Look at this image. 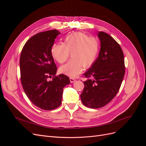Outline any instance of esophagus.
Listing matches in <instances>:
<instances>
[{
  "instance_id": "34e87169",
  "label": "esophagus",
  "mask_w": 146,
  "mask_h": 146,
  "mask_svg": "<svg viewBox=\"0 0 146 146\" xmlns=\"http://www.w3.org/2000/svg\"><path fill=\"white\" fill-rule=\"evenodd\" d=\"M70 81L71 83H74L76 81V79L72 78H70Z\"/></svg>"
}]
</instances>
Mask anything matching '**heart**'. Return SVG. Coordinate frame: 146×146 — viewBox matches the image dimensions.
<instances>
[{
	"instance_id": "1",
	"label": "heart",
	"mask_w": 146,
	"mask_h": 146,
	"mask_svg": "<svg viewBox=\"0 0 146 146\" xmlns=\"http://www.w3.org/2000/svg\"><path fill=\"white\" fill-rule=\"evenodd\" d=\"M99 51V42L95 38L85 33L75 32L67 34L63 43L53 44L51 53L52 57L60 64L65 63L70 52L72 58L60 68V72L74 78L79 74L83 67L89 68L94 64Z\"/></svg>"
}]
</instances>
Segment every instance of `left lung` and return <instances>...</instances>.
Masks as SVG:
<instances>
[{
    "label": "left lung",
    "mask_w": 146,
    "mask_h": 146,
    "mask_svg": "<svg viewBox=\"0 0 146 146\" xmlns=\"http://www.w3.org/2000/svg\"><path fill=\"white\" fill-rule=\"evenodd\" d=\"M101 50L94 64L83 74L80 95L84 105L90 108H102L110 102L119 90L125 74L124 54L119 44L109 34L99 31Z\"/></svg>",
    "instance_id": "obj_1"
}]
</instances>
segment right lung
<instances>
[{
	"instance_id": "add662e5",
	"label": "right lung",
	"mask_w": 146,
	"mask_h": 146,
	"mask_svg": "<svg viewBox=\"0 0 146 146\" xmlns=\"http://www.w3.org/2000/svg\"><path fill=\"white\" fill-rule=\"evenodd\" d=\"M60 33L53 29L38 33L27 41L20 57L22 88L32 103L44 110L61 105L63 88L70 83L67 76H56L57 66L51 49ZM53 78L51 81L48 78Z\"/></svg>"
}]
</instances>
